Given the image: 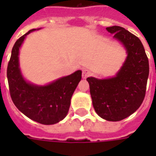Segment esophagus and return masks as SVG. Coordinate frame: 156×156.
Returning a JSON list of instances; mask_svg holds the SVG:
<instances>
[{
  "label": "esophagus",
  "mask_w": 156,
  "mask_h": 156,
  "mask_svg": "<svg viewBox=\"0 0 156 156\" xmlns=\"http://www.w3.org/2000/svg\"><path fill=\"white\" fill-rule=\"evenodd\" d=\"M90 75V70H88V69H83V73H82V77H83V78H87Z\"/></svg>",
  "instance_id": "obj_1"
}]
</instances>
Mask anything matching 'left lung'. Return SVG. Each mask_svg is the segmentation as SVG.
<instances>
[{
    "mask_svg": "<svg viewBox=\"0 0 156 156\" xmlns=\"http://www.w3.org/2000/svg\"><path fill=\"white\" fill-rule=\"evenodd\" d=\"M106 30L126 48L128 56L118 73L106 79L87 78L96 113L104 120L119 121L133 114L146 95L149 61L141 40L125 28L113 26Z\"/></svg>",
    "mask_w": 156,
    "mask_h": 156,
    "instance_id": "1",
    "label": "left lung"
}]
</instances>
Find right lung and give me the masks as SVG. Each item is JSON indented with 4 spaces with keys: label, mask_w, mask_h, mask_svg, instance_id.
Instances as JSON below:
<instances>
[{
    "label": "right lung",
    "mask_w": 156,
    "mask_h": 156,
    "mask_svg": "<svg viewBox=\"0 0 156 156\" xmlns=\"http://www.w3.org/2000/svg\"><path fill=\"white\" fill-rule=\"evenodd\" d=\"M34 30L21 36L13 45L7 67L9 93L14 105L25 116L43 125H53L68 113L71 97L82 78V71H76L46 86L27 83L21 73L18 53L26 36Z\"/></svg>",
    "instance_id": "add662e5"
}]
</instances>
